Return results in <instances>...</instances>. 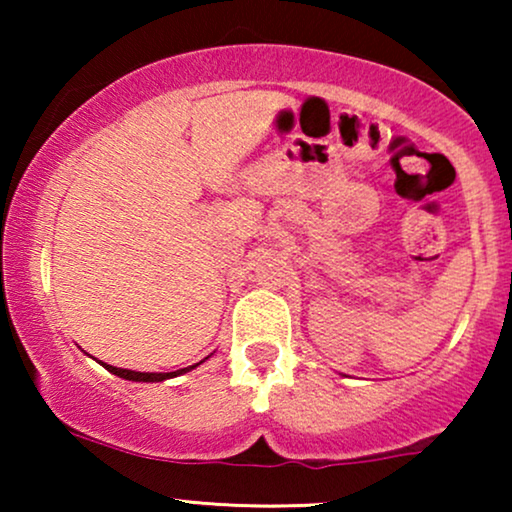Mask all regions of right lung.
<instances>
[{"label": "right lung", "instance_id": "obj_1", "mask_svg": "<svg viewBox=\"0 0 512 512\" xmlns=\"http://www.w3.org/2000/svg\"><path fill=\"white\" fill-rule=\"evenodd\" d=\"M104 368L109 370V373H114L118 377H123V380H132V382H163V380H170V377H177L181 373H188V370L198 366H188V368H181V370H174V373H137V370H125V368H116V366H107V363H102Z\"/></svg>", "mask_w": 512, "mask_h": 512}]
</instances>
